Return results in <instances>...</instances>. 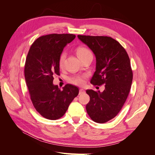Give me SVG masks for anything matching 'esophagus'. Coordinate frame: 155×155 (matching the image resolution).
Segmentation results:
<instances>
[{"instance_id":"1","label":"esophagus","mask_w":155,"mask_h":155,"mask_svg":"<svg viewBox=\"0 0 155 155\" xmlns=\"http://www.w3.org/2000/svg\"><path fill=\"white\" fill-rule=\"evenodd\" d=\"M84 93H85V90H83V89L81 88L80 90H79V95H80V94H84Z\"/></svg>"}]
</instances>
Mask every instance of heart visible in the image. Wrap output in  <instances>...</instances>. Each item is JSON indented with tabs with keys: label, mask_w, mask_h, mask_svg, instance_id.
Wrapping results in <instances>:
<instances>
[{
	"label": "heart",
	"mask_w": 155,
	"mask_h": 155,
	"mask_svg": "<svg viewBox=\"0 0 155 155\" xmlns=\"http://www.w3.org/2000/svg\"><path fill=\"white\" fill-rule=\"evenodd\" d=\"M76 54L78 57L79 59H81L84 57H85L86 55L92 54L91 51L89 50L88 48L85 47H82V46H80V47H78L76 50ZM66 53L63 52L61 54L59 59V67H62L63 65L64 59L66 58ZM70 81L75 84V85H82L84 83V78L81 76H75L72 78H70Z\"/></svg>",
	"instance_id": "heart-1"
}]
</instances>
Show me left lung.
Segmentation results:
<instances>
[{
  "label": "left lung",
  "mask_w": 155,
  "mask_h": 155,
  "mask_svg": "<svg viewBox=\"0 0 155 155\" xmlns=\"http://www.w3.org/2000/svg\"><path fill=\"white\" fill-rule=\"evenodd\" d=\"M96 57V71L91 80L95 85L105 84V90H87L90 101L86 110L96 123L104 124L118 114L127 98L133 72L127 53L118 41L107 36L78 35Z\"/></svg>",
  "instance_id": "left-lung-1"
}]
</instances>
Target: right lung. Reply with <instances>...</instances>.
I'll return each instance as SVG.
<instances>
[{
    "label": "right lung",
    "instance_id": "1",
    "mask_svg": "<svg viewBox=\"0 0 155 155\" xmlns=\"http://www.w3.org/2000/svg\"><path fill=\"white\" fill-rule=\"evenodd\" d=\"M75 37L73 34L41 36L32 44L26 57L25 76L31 100L36 110L46 119L62 117L79 94L76 86L68 84L61 91L53 83V76L59 75L60 55Z\"/></svg>",
    "mask_w": 155,
    "mask_h": 155
}]
</instances>
